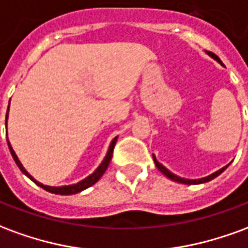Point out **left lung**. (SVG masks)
Returning a JSON list of instances; mask_svg holds the SVG:
<instances>
[{
    "instance_id": "1",
    "label": "left lung",
    "mask_w": 248,
    "mask_h": 248,
    "mask_svg": "<svg viewBox=\"0 0 248 248\" xmlns=\"http://www.w3.org/2000/svg\"><path fill=\"white\" fill-rule=\"evenodd\" d=\"M207 54L211 57V58H214L215 61H218L220 65H223V63H222V61L219 60V57L217 56V54H214V53H211V51H207ZM153 159H154V163H155V166L158 167V170H159L162 174H165V175H166L167 178H170L171 181H175V182H178V183H185V185H199V183H206V182H208V181L214 179V178L218 177L219 174H222V172H223L224 170H226V169L229 167V165H227V166L222 167V169H220V170H218V171L213 172L211 175H208V177H204V178H201V179H185V178L178 177V175H175V174H172L171 171H169L166 167L163 166V165H161L159 162L156 161L155 155H153Z\"/></svg>"
}]
</instances>
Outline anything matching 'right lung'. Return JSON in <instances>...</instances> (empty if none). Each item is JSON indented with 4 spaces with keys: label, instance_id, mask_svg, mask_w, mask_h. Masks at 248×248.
I'll return each mask as SVG.
<instances>
[{
    "label": "right lung",
    "instance_id": "obj_1",
    "mask_svg": "<svg viewBox=\"0 0 248 248\" xmlns=\"http://www.w3.org/2000/svg\"><path fill=\"white\" fill-rule=\"evenodd\" d=\"M8 114H9V108H8V113H6V121H5V124H8ZM117 138H118V137H115V138L111 140V143H110V146H108V154H106V156H105V159L102 161V163H101V165H99V166L95 169V171L93 172V174H90V175L85 178V179H82L81 182L76 183V185H69V186H61V187L46 186V185H42V183L37 182L34 178L31 177L29 172L26 171V170L24 169L22 163L19 162L18 156L16 155V153H14L13 147L10 146V142H9V140H8V145H9V150H10V154H12V156H13L14 162L17 163V166L19 167V170L24 172L25 175L29 178V179H31V181H33V182H34L37 186L42 187L44 190L51 192V194H60V195H71V194H77V192H81V191H83V190H86L87 187L93 186L94 183H97L98 181L101 179V177H102L103 174H105L106 169L108 167V163H110V161H111L114 146H115V143H117Z\"/></svg>",
    "mask_w": 248,
    "mask_h": 248
}]
</instances>
